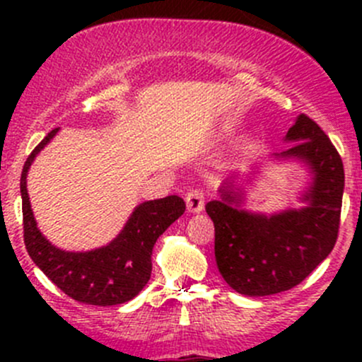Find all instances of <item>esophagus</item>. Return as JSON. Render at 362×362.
Listing matches in <instances>:
<instances>
[{"label":"esophagus","instance_id":"esophagus-1","mask_svg":"<svg viewBox=\"0 0 362 362\" xmlns=\"http://www.w3.org/2000/svg\"><path fill=\"white\" fill-rule=\"evenodd\" d=\"M185 203H187V210L191 214H199L204 208V192L203 189H192L191 192L185 198Z\"/></svg>","mask_w":362,"mask_h":362}]
</instances>
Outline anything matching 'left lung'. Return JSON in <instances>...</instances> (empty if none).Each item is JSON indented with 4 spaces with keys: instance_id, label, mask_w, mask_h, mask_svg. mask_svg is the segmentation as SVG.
I'll use <instances>...</instances> for the list:
<instances>
[{
    "instance_id": "left-lung-1",
    "label": "left lung",
    "mask_w": 362,
    "mask_h": 362,
    "mask_svg": "<svg viewBox=\"0 0 362 362\" xmlns=\"http://www.w3.org/2000/svg\"><path fill=\"white\" fill-rule=\"evenodd\" d=\"M293 141L276 159L308 166L312 184L301 208L252 214L242 208L243 191L224 182L221 199L206 203L215 226V261L229 287L245 296H269L301 284L333 250L338 238L345 173L338 151L315 120L301 113L287 131Z\"/></svg>"
}]
</instances>
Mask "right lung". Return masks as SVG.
I'll return each instance as SVG.
<instances>
[{"label":"right lung","instance_id":"add662e5","mask_svg":"<svg viewBox=\"0 0 362 362\" xmlns=\"http://www.w3.org/2000/svg\"><path fill=\"white\" fill-rule=\"evenodd\" d=\"M52 129L29 154L21 175L24 243L29 257L69 298L96 306L133 299L147 286L156 242L185 211L184 199L166 196L138 204L122 231L108 245L89 252H66L54 247L36 228L28 198L25 177L36 154L56 136Z\"/></svg>","mask_w":362,"mask_h":362}]
</instances>
